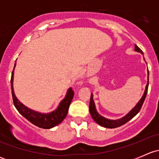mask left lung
Masks as SVG:
<instances>
[{
	"label": "left lung",
	"instance_id": "8db88e82",
	"mask_svg": "<svg viewBox=\"0 0 159 159\" xmlns=\"http://www.w3.org/2000/svg\"><path fill=\"white\" fill-rule=\"evenodd\" d=\"M134 51H137V52H140L141 54H143L142 51L138 47L137 45H134ZM145 60V58H144ZM148 83L146 84V87H145V90L144 91V94L142 95V97L141 98L140 100L139 101L137 104H136L135 106L132 108L128 114H126L124 117L121 118H118L116 120H111L108 119V118H105L102 115H101L98 112L97 109H96L95 104H94V99H93V94H91V99H90V104H89V111L90 114H91V117L94 119V121H95L97 124H98L99 125L102 126V127L108 128V129H115V128H118L121 126L122 125L125 124L128 121H130L132 118H134L136 115L139 112L141 108H142V105L144 103V101H145V97H146L147 92H148Z\"/></svg>",
	"mask_w": 159,
	"mask_h": 159
}]
</instances>
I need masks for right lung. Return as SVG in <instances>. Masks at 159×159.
Masks as SVG:
<instances>
[{
	"instance_id": "1",
	"label": "right lung",
	"mask_w": 159,
	"mask_h": 159,
	"mask_svg": "<svg viewBox=\"0 0 159 159\" xmlns=\"http://www.w3.org/2000/svg\"><path fill=\"white\" fill-rule=\"evenodd\" d=\"M15 67L16 61L14 64L12 75H11V93H12L14 105L19 111V113L22 116L25 117L27 120H28L30 123L44 129H51L62 122L68 115V108H69L70 102L74 97V91H72V89L70 88L68 89L65 97L64 98L63 100L61 101L58 106L55 110L52 111L49 113H41V112L32 110L25 106L23 103H21L15 95L14 91V70Z\"/></svg>"
}]
</instances>
